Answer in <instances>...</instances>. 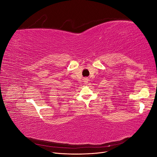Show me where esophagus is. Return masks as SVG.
I'll list each match as a JSON object with an SVG mask.
<instances>
[{"label": "esophagus", "instance_id": "esophagus-1", "mask_svg": "<svg viewBox=\"0 0 157 157\" xmlns=\"http://www.w3.org/2000/svg\"><path fill=\"white\" fill-rule=\"evenodd\" d=\"M88 81V79L87 78H84V83H87Z\"/></svg>", "mask_w": 157, "mask_h": 157}]
</instances>
